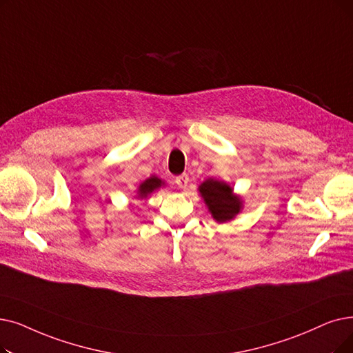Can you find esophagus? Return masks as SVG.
Masks as SVG:
<instances>
[{"mask_svg":"<svg viewBox=\"0 0 353 353\" xmlns=\"http://www.w3.org/2000/svg\"><path fill=\"white\" fill-rule=\"evenodd\" d=\"M174 183H176V185H177L180 189H185V188H188V183H189V176H188V174H181V176L176 177Z\"/></svg>","mask_w":353,"mask_h":353,"instance_id":"34e87169","label":"esophagus"}]
</instances>
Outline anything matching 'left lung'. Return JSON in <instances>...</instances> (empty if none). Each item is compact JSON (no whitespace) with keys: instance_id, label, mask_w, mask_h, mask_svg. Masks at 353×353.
I'll list each match as a JSON object with an SVG mask.
<instances>
[{"instance_id":"8db88e82","label":"left lung","mask_w":353,"mask_h":353,"mask_svg":"<svg viewBox=\"0 0 353 353\" xmlns=\"http://www.w3.org/2000/svg\"><path fill=\"white\" fill-rule=\"evenodd\" d=\"M199 193L203 197L212 218L218 223L234 221L243 209L242 197L234 193V189L223 180H205L199 186Z\"/></svg>"}]
</instances>
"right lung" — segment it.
Segmentation results:
<instances>
[{"instance_id": "add662e5", "label": "right lung", "mask_w": 353, "mask_h": 353, "mask_svg": "<svg viewBox=\"0 0 353 353\" xmlns=\"http://www.w3.org/2000/svg\"><path fill=\"white\" fill-rule=\"evenodd\" d=\"M164 185H165V183L161 179H159L156 176H151V177H148V179H145L144 181L140 183V186H139V189H137L134 197L139 199V201H143V199H147L156 190L163 188Z\"/></svg>"}]
</instances>
